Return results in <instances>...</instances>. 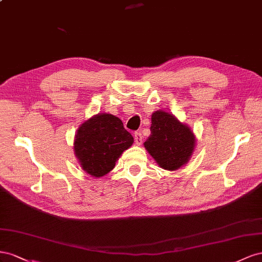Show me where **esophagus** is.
Returning a JSON list of instances; mask_svg holds the SVG:
<instances>
[{
	"instance_id": "obj_1",
	"label": "esophagus",
	"mask_w": 262,
	"mask_h": 262,
	"mask_svg": "<svg viewBox=\"0 0 262 262\" xmlns=\"http://www.w3.org/2000/svg\"><path fill=\"white\" fill-rule=\"evenodd\" d=\"M134 138H135V144L137 146H140L141 143H143V136H141L140 132H136L135 134H134Z\"/></svg>"
}]
</instances>
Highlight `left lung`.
Segmentation results:
<instances>
[{"mask_svg":"<svg viewBox=\"0 0 262 262\" xmlns=\"http://www.w3.org/2000/svg\"><path fill=\"white\" fill-rule=\"evenodd\" d=\"M150 132L144 146L159 167L174 171L190 160L195 136L188 125L168 112L156 111L151 115Z\"/></svg>","mask_w":262,"mask_h":262,"instance_id":"8db88e82","label":"left lung"}]
</instances>
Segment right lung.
Wrapping results in <instances>:
<instances>
[{"instance_id":"obj_1","label":"right lung","mask_w":262,"mask_h":262,"mask_svg":"<svg viewBox=\"0 0 262 262\" xmlns=\"http://www.w3.org/2000/svg\"><path fill=\"white\" fill-rule=\"evenodd\" d=\"M134 143L118 117L101 113L82 124L74 137V154L86 173L101 178L115 167L124 150Z\"/></svg>"}]
</instances>
